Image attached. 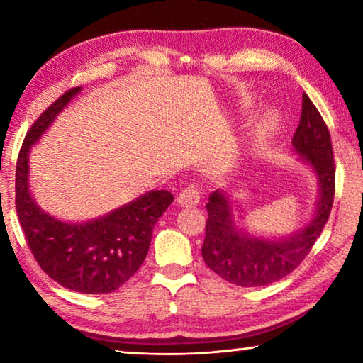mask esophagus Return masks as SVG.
<instances>
[{
	"mask_svg": "<svg viewBox=\"0 0 363 363\" xmlns=\"http://www.w3.org/2000/svg\"><path fill=\"white\" fill-rule=\"evenodd\" d=\"M199 201H200V194L195 187H186L179 194V196H177V203L186 208L199 205Z\"/></svg>",
	"mask_w": 363,
	"mask_h": 363,
	"instance_id": "1",
	"label": "esophagus"
}]
</instances>
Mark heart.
I'll use <instances>...</instances> for the list:
<instances>
[{
  "mask_svg": "<svg viewBox=\"0 0 363 363\" xmlns=\"http://www.w3.org/2000/svg\"><path fill=\"white\" fill-rule=\"evenodd\" d=\"M269 125H272V121H270V120H269Z\"/></svg>",
  "mask_w": 363,
  "mask_h": 363,
  "instance_id": "1",
  "label": "heart"
}]
</instances>
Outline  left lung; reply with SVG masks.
I'll use <instances>...</instances> for the list:
<instances>
[{
    "mask_svg": "<svg viewBox=\"0 0 363 363\" xmlns=\"http://www.w3.org/2000/svg\"><path fill=\"white\" fill-rule=\"evenodd\" d=\"M291 144L315 171L320 187L314 218L293 235L279 240L250 235L237 227L229 196L220 190L210 195L201 256L206 266L229 284L264 286L286 277L309 255L327 224L335 199L333 147L322 115L306 93Z\"/></svg>",
    "mask_w": 363,
    "mask_h": 363,
    "instance_id": "8db88e82",
    "label": "left lung"
}]
</instances>
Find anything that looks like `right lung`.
Instances as JSON below:
<instances>
[{
  "label": "right lung",
  "instance_id": "obj_1",
  "mask_svg": "<svg viewBox=\"0 0 363 363\" xmlns=\"http://www.w3.org/2000/svg\"><path fill=\"white\" fill-rule=\"evenodd\" d=\"M82 88L52 102L30 128L16 167V210L36 262L69 290L112 293L143 266L158 218L173 203L168 190H150L88 223H64L35 203L28 189V152Z\"/></svg>",
  "mask_w": 363,
  "mask_h": 363
}]
</instances>
